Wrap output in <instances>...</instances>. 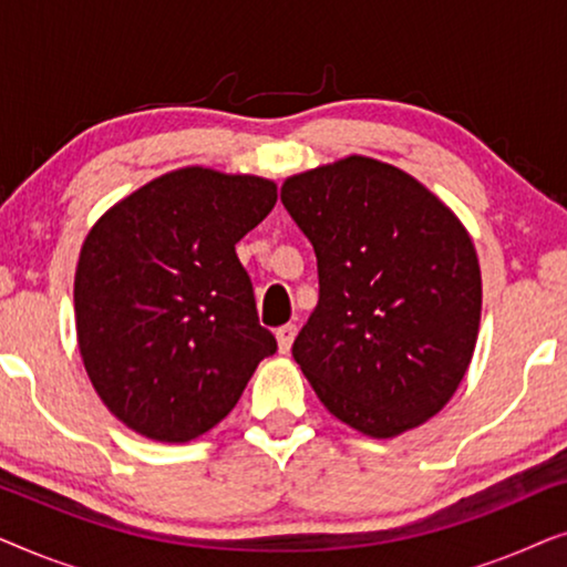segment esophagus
<instances>
[{
    "label": "esophagus",
    "mask_w": 567,
    "mask_h": 567,
    "mask_svg": "<svg viewBox=\"0 0 567 567\" xmlns=\"http://www.w3.org/2000/svg\"><path fill=\"white\" fill-rule=\"evenodd\" d=\"M293 338H297V324H284V328L276 330V343H278V351L281 353H289L291 351V343Z\"/></svg>",
    "instance_id": "obj_1"
}]
</instances>
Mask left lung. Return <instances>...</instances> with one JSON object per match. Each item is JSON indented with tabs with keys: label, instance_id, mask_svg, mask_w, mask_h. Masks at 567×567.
<instances>
[{
	"label": "left lung",
	"instance_id": "left-lung-1",
	"mask_svg": "<svg viewBox=\"0 0 567 567\" xmlns=\"http://www.w3.org/2000/svg\"><path fill=\"white\" fill-rule=\"evenodd\" d=\"M281 200L320 270V301L291 353L322 405L371 439L441 413L467 374L483 309L460 216L363 154L286 177Z\"/></svg>",
	"mask_w": 567,
	"mask_h": 567
}]
</instances>
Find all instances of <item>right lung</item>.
Here are the masks:
<instances>
[{"instance_id":"right-lung-1","label":"right lung","mask_w":567,"mask_h":567,"mask_svg":"<svg viewBox=\"0 0 567 567\" xmlns=\"http://www.w3.org/2000/svg\"><path fill=\"white\" fill-rule=\"evenodd\" d=\"M276 198L268 177L190 165L128 193L84 237L76 346L97 398L138 436H204L276 353L235 252Z\"/></svg>"}]
</instances>
